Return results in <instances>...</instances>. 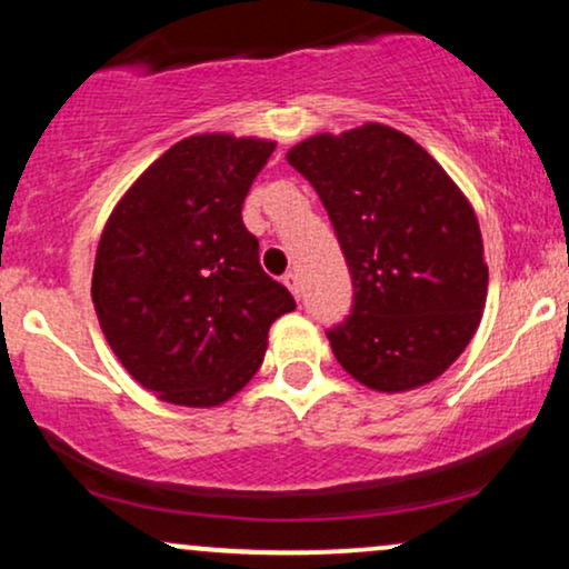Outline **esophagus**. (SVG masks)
I'll return each instance as SVG.
<instances>
[{
    "instance_id": "esophagus-1",
    "label": "esophagus",
    "mask_w": 569,
    "mask_h": 569,
    "mask_svg": "<svg viewBox=\"0 0 569 569\" xmlns=\"http://www.w3.org/2000/svg\"><path fill=\"white\" fill-rule=\"evenodd\" d=\"M283 283L289 286V291L293 293V299H302V280H299L297 272H289V276H283Z\"/></svg>"
}]
</instances>
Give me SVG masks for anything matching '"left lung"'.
Masks as SVG:
<instances>
[{"instance_id": "left-lung-1", "label": "left lung", "mask_w": 569, "mask_h": 569, "mask_svg": "<svg viewBox=\"0 0 569 569\" xmlns=\"http://www.w3.org/2000/svg\"><path fill=\"white\" fill-rule=\"evenodd\" d=\"M286 160L316 187L352 276V312L326 331L339 367L377 393L433 382L471 342L487 302L471 200L382 122L310 136Z\"/></svg>"}]
</instances>
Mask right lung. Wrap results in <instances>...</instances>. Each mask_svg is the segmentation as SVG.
<instances>
[{
  "label": "right lung",
  "mask_w": 569,
  "mask_h": 569,
  "mask_svg": "<svg viewBox=\"0 0 569 569\" xmlns=\"http://www.w3.org/2000/svg\"><path fill=\"white\" fill-rule=\"evenodd\" d=\"M276 141L198 133L173 143L103 224L93 307L109 348L141 388L176 407L211 409L264 361L293 297L259 264L243 200Z\"/></svg>",
  "instance_id": "1"
}]
</instances>
